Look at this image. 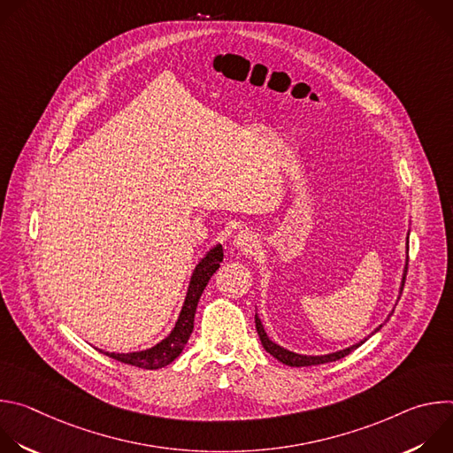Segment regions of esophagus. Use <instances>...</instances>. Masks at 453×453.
Returning a JSON list of instances; mask_svg holds the SVG:
<instances>
[{"label":"esophagus","mask_w":453,"mask_h":453,"mask_svg":"<svg viewBox=\"0 0 453 453\" xmlns=\"http://www.w3.org/2000/svg\"><path fill=\"white\" fill-rule=\"evenodd\" d=\"M233 243H234L240 250L250 252L252 249L257 247V236H256L252 231H247V229H245V231H240V233L234 236Z\"/></svg>","instance_id":"1"}]
</instances>
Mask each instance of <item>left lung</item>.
Here are the masks:
<instances>
[{
	"instance_id": "8db88e82",
	"label": "left lung",
	"mask_w": 453,
	"mask_h": 453,
	"mask_svg": "<svg viewBox=\"0 0 453 453\" xmlns=\"http://www.w3.org/2000/svg\"><path fill=\"white\" fill-rule=\"evenodd\" d=\"M407 240H409V236H407ZM407 269H409V242H407V264H405V271H403V278H402L400 296H402V290H403V287H405ZM393 311H395V310H393ZM393 311L389 313V317L393 315ZM254 320H256V332H257V335H260V341H262V346L265 348V351L271 353V355H273L274 358H278L280 362H283L285 365H290V367H306V365H319V364H326V362L341 360V358H344L346 355H349L351 351H355L358 346H362V344L367 341V339H364V341H360V342H357V344H353V346H349V348H346V349H341V351H335V353H328V355H317V357H311V355H299V353L288 351V349L278 346L276 342H273V341L267 337V334H265V330H264V325H262V320H260V317H257V313L254 315ZM380 328H381V325H380L372 334H376ZM372 334H371V335H372Z\"/></svg>"
}]
</instances>
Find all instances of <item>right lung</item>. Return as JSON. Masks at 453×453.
Returning a JSON list of instances; mask_svg holds the SVG:
<instances>
[{"label": "right lung", "mask_w": 453, "mask_h": 453, "mask_svg": "<svg viewBox=\"0 0 453 453\" xmlns=\"http://www.w3.org/2000/svg\"><path fill=\"white\" fill-rule=\"evenodd\" d=\"M222 260H224V250H222V245L219 243L213 249H210L208 254L199 262V265L191 274L186 299H184V304H182V310L179 313L175 326L170 332V335L165 337L159 344H156L150 349L134 351V353H107V351H104V353L118 362L136 365L142 369H159V367H165L170 362H173L184 349V346L193 332V319H196L197 303H199L208 281L220 267Z\"/></svg>", "instance_id": "1"}]
</instances>
